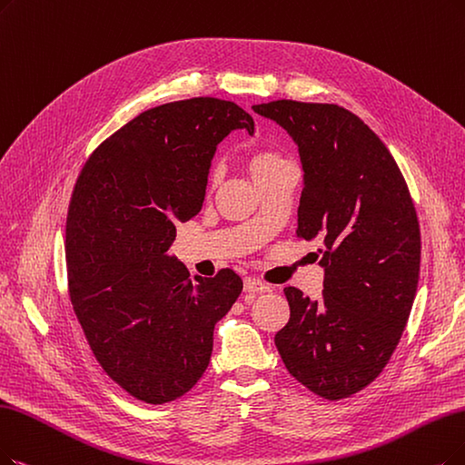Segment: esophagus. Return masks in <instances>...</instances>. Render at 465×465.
<instances>
[{"instance_id": "esophagus-1", "label": "esophagus", "mask_w": 465, "mask_h": 465, "mask_svg": "<svg viewBox=\"0 0 465 465\" xmlns=\"http://www.w3.org/2000/svg\"><path fill=\"white\" fill-rule=\"evenodd\" d=\"M244 292L252 297V295H257V293H265V292H271V286L257 281V278H246L244 281Z\"/></svg>"}]
</instances>
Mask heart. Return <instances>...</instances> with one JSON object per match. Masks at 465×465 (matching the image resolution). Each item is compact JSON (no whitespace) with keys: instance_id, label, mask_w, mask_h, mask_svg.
I'll list each match as a JSON object with an SVG mask.
<instances>
[{"instance_id":"obj_1","label":"heart","mask_w":465,"mask_h":465,"mask_svg":"<svg viewBox=\"0 0 465 465\" xmlns=\"http://www.w3.org/2000/svg\"><path fill=\"white\" fill-rule=\"evenodd\" d=\"M290 162L281 154L272 151V148H255V151L250 154L248 158V165H250V173L252 177L257 181H262L263 177L271 175L272 172H276L282 165H288ZM215 179V173L212 175V181Z\"/></svg>"}]
</instances>
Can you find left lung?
I'll return each instance as SVG.
<instances>
[{"mask_svg":"<svg viewBox=\"0 0 465 465\" xmlns=\"http://www.w3.org/2000/svg\"><path fill=\"white\" fill-rule=\"evenodd\" d=\"M253 110L300 146L295 234L321 240L324 267L319 302L284 288L290 321L274 343L309 391L345 399L381 374L411 317L421 257L414 202L387 146L347 108L282 99Z\"/></svg>","mask_w":465,"mask_h":465,"instance_id":"left-lung-1","label":"left lung"}]
</instances>
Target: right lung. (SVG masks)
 Wrapping results in <instances>:
<instances>
[{
    "label": "right lung",
    "instance_id": "right-lung-1",
    "mask_svg": "<svg viewBox=\"0 0 465 465\" xmlns=\"http://www.w3.org/2000/svg\"><path fill=\"white\" fill-rule=\"evenodd\" d=\"M253 118L232 101L194 97L144 110L82 168L66 215L68 293L85 340L124 391L163 404L206 372L213 328L242 292L221 269L189 278L168 255L175 225L202 210L212 158Z\"/></svg>",
    "mask_w": 465,
    "mask_h": 465
}]
</instances>
